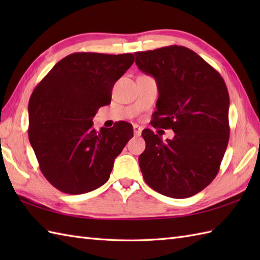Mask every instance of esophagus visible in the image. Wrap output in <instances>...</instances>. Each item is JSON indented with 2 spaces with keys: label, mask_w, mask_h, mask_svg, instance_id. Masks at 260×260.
Wrapping results in <instances>:
<instances>
[{
  "label": "esophagus",
  "mask_w": 260,
  "mask_h": 260,
  "mask_svg": "<svg viewBox=\"0 0 260 260\" xmlns=\"http://www.w3.org/2000/svg\"><path fill=\"white\" fill-rule=\"evenodd\" d=\"M142 129L143 128H142L140 125H137V124L133 125V131H134V135L135 136H140L142 134Z\"/></svg>",
  "instance_id": "1"
}]
</instances>
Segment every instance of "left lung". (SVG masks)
<instances>
[{
  "instance_id": "left-lung-1",
  "label": "left lung",
  "mask_w": 260,
  "mask_h": 260,
  "mask_svg": "<svg viewBox=\"0 0 260 260\" xmlns=\"http://www.w3.org/2000/svg\"><path fill=\"white\" fill-rule=\"evenodd\" d=\"M136 64L157 82L151 124L173 129L163 142L151 129L139 157L143 178L153 190L174 199L197 194L219 172L229 142V93L217 70L189 48L169 46L135 52Z\"/></svg>"
}]
</instances>
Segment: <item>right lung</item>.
I'll use <instances>...</instances> for the list:
<instances>
[{"instance_id":"obj_1","label":"right lung","mask_w":260,"mask_h":260,"mask_svg":"<svg viewBox=\"0 0 260 260\" xmlns=\"http://www.w3.org/2000/svg\"><path fill=\"white\" fill-rule=\"evenodd\" d=\"M134 60L133 53H71L33 90L27 134L42 174L59 191L81 194L108 181L133 126L119 121L96 131L92 118Z\"/></svg>"}]
</instances>
